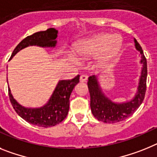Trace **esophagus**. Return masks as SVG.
Instances as JSON below:
<instances>
[{
	"label": "esophagus",
	"instance_id": "esophagus-1",
	"mask_svg": "<svg viewBox=\"0 0 157 157\" xmlns=\"http://www.w3.org/2000/svg\"><path fill=\"white\" fill-rule=\"evenodd\" d=\"M87 80H88V77H87L86 75H80V82H86Z\"/></svg>",
	"mask_w": 157,
	"mask_h": 157
}]
</instances>
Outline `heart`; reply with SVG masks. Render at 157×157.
<instances>
[{"mask_svg":"<svg viewBox=\"0 0 157 157\" xmlns=\"http://www.w3.org/2000/svg\"><path fill=\"white\" fill-rule=\"evenodd\" d=\"M121 46L122 41L118 36L114 35L112 37L111 34L101 33L80 41L75 50L81 59H88L100 52L96 60V65L102 67L115 57Z\"/></svg>","mask_w":157,"mask_h":157,"instance_id":"heart-1","label":"heart"}]
</instances>
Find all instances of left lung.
I'll return each mask as SVG.
<instances>
[{"instance_id":"1","label":"left lung","mask_w":157,"mask_h":157,"mask_svg":"<svg viewBox=\"0 0 157 157\" xmlns=\"http://www.w3.org/2000/svg\"><path fill=\"white\" fill-rule=\"evenodd\" d=\"M137 50L141 54V63L142 64L141 77L139 79L137 91L134 97L123 103H114L107 97L99 86L96 76L88 77V87L90 93V107L92 114L99 121L105 123H115L126 119L131 116L140 107L144 100L146 91L147 62L142 48L134 39Z\"/></svg>"}]
</instances>
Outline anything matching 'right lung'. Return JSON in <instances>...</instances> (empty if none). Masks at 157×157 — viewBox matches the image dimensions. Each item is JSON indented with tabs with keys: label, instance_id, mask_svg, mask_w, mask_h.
Masks as SVG:
<instances>
[{
	"label": "right lung",
	"instance_id": "obj_1",
	"mask_svg": "<svg viewBox=\"0 0 157 157\" xmlns=\"http://www.w3.org/2000/svg\"><path fill=\"white\" fill-rule=\"evenodd\" d=\"M58 30L49 28L46 31H39L28 37L19 43L13 54V58L20 50L29 46H38L41 47H54L58 37ZM80 76L72 80H59L49 101L41 107L28 108L20 104L13 98L9 87V95L11 103L16 112L26 122L40 127H50L62 122L66 116L69 109V98L75 85L79 83Z\"/></svg>",
	"mask_w": 157,
	"mask_h": 157
}]
</instances>
